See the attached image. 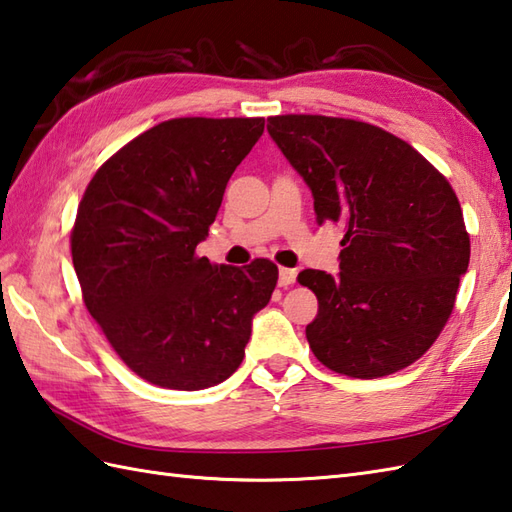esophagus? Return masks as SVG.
<instances>
[{
    "instance_id": "esophagus-1",
    "label": "esophagus",
    "mask_w": 512,
    "mask_h": 512,
    "mask_svg": "<svg viewBox=\"0 0 512 512\" xmlns=\"http://www.w3.org/2000/svg\"><path fill=\"white\" fill-rule=\"evenodd\" d=\"M297 281V270L295 268H279V286H290Z\"/></svg>"
}]
</instances>
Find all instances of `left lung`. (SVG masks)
Returning <instances> with one entry per match:
<instances>
[{
  "label": "left lung",
  "mask_w": 512,
  "mask_h": 512,
  "mask_svg": "<svg viewBox=\"0 0 512 512\" xmlns=\"http://www.w3.org/2000/svg\"><path fill=\"white\" fill-rule=\"evenodd\" d=\"M268 134L341 224V273L301 270L319 299L306 336L336 374L378 378L411 365L453 312L471 242L447 178L405 140L352 118L286 114Z\"/></svg>",
  "instance_id": "left-lung-1"
}]
</instances>
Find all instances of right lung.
<instances>
[{
	"mask_svg": "<svg viewBox=\"0 0 512 512\" xmlns=\"http://www.w3.org/2000/svg\"><path fill=\"white\" fill-rule=\"evenodd\" d=\"M264 118H171L94 173L76 211L72 264L85 308L147 383L195 391L239 367L279 270L195 255Z\"/></svg>",
	"mask_w": 512,
	"mask_h": 512,
	"instance_id": "right-lung-1",
	"label": "right lung"
}]
</instances>
